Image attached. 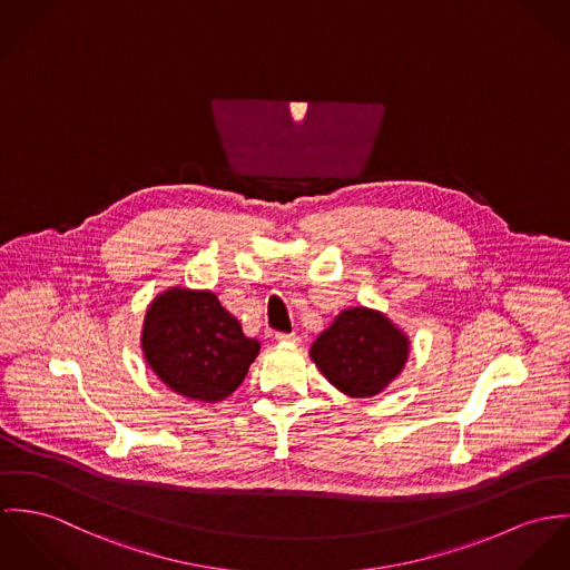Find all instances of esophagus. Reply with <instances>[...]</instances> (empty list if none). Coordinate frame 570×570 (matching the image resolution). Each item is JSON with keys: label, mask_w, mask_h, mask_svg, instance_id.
<instances>
[{"label": "esophagus", "mask_w": 570, "mask_h": 570, "mask_svg": "<svg viewBox=\"0 0 570 570\" xmlns=\"http://www.w3.org/2000/svg\"><path fill=\"white\" fill-rule=\"evenodd\" d=\"M275 338H277V341H291V343H297V341H299L297 332H277Z\"/></svg>", "instance_id": "obj_1"}]
</instances>
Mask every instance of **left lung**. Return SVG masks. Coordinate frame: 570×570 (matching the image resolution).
Segmentation results:
<instances>
[{"instance_id": "obj_1", "label": "left lung", "mask_w": 570, "mask_h": 570, "mask_svg": "<svg viewBox=\"0 0 570 570\" xmlns=\"http://www.w3.org/2000/svg\"><path fill=\"white\" fill-rule=\"evenodd\" d=\"M311 356L338 391L372 397L404 367L409 341L376 311L350 308L316 338Z\"/></svg>"}]
</instances>
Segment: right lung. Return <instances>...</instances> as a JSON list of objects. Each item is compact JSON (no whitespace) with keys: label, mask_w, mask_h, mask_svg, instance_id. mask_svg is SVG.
Returning <instances> with one entry per match:
<instances>
[{"label":"right lung","mask_w":570,"mask_h":570,"mask_svg":"<svg viewBox=\"0 0 570 570\" xmlns=\"http://www.w3.org/2000/svg\"><path fill=\"white\" fill-rule=\"evenodd\" d=\"M141 347L148 365L173 391L205 402L234 393L259 352V343L245 336L216 295L181 288L150 304Z\"/></svg>","instance_id":"obj_1"}]
</instances>
